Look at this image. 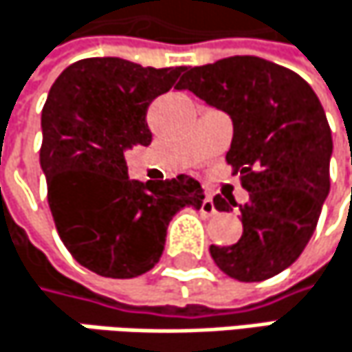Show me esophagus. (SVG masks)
Segmentation results:
<instances>
[{
    "label": "esophagus",
    "instance_id": "esophagus-1",
    "mask_svg": "<svg viewBox=\"0 0 352 352\" xmlns=\"http://www.w3.org/2000/svg\"><path fill=\"white\" fill-rule=\"evenodd\" d=\"M200 212H202V214H208V217L217 212V208H214V202H212V197H210V195H206V198L202 200Z\"/></svg>",
    "mask_w": 352,
    "mask_h": 352
}]
</instances>
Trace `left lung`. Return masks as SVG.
I'll list each match as a JSON object with an SVG mask.
<instances>
[{"instance_id": "left-lung-1", "label": "left lung", "mask_w": 352, "mask_h": 352, "mask_svg": "<svg viewBox=\"0 0 352 352\" xmlns=\"http://www.w3.org/2000/svg\"><path fill=\"white\" fill-rule=\"evenodd\" d=\"M178 89L233 119L227 164L249 192L241 239L210 245V257L239 282L278 276L308 245L330 190L332 135L316 93L294 70L257 56L186 68ZM212 202L227 212L237 206L221 195Z\"/></svg>"}]
</instances>
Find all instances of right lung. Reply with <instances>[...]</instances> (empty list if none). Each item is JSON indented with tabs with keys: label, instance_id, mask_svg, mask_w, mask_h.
Listing matches in <instances>:
<instances>
[{
	"label": "right lung",
	"instance_id": "1",
	"mask_svg": "<svg viewBox=\"0 0 352 352\" xmlns=\"http://www.w3.org/2000/svg\"><path fill=\"white\" fill-rule=\"evenodd\" d=\"M186 66L82 58L54 80L42 109L40 166L56 231L70 255L103 278H138L162 257L172 217L200 208L195 178L138 182L125 152L150 146L146 115Z\"/></svg>",
	"mask_w": 352,
	"mask_h": 352
}]
</instances>
